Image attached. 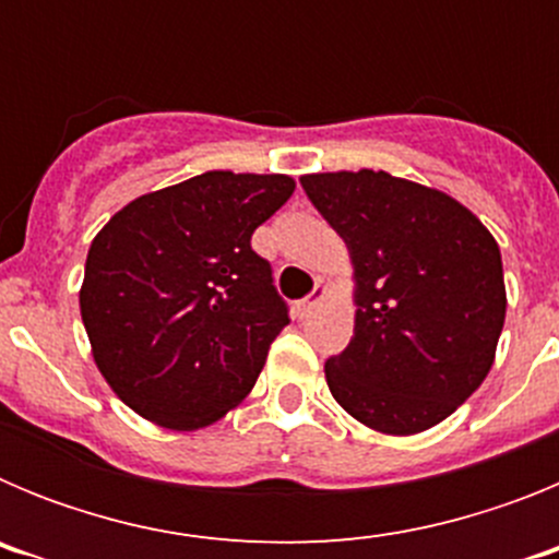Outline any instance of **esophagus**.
Listing matches in <instances>:
<instances>
[{"mask_svg": "<svg viewBox=\"0 0 559 559\" xmlns=\"http://www.w3.org/2000/svg\"><path fill=\"white\" fill-rule=\"evenodd\" d=\"M322 299H324V285L316 283V288L310 290L308 296H305V299H302V302H299V308H296V310H299V316H308L310 310L316 308V305L322 302Z\"/></svg>", "mask_w": 559, "mask_h": 559, "instance_id": "34e87169", "label": "esophagus"}]
</instances>
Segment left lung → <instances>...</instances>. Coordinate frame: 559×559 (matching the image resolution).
Returning a JSON list of instances; mask_svg holds the SVG:
<instances>
[{
  "label": "left lung",
  "mask_w": 559,
  "mask_h": 559,
  "mask_svg": "<svg viewBox=\"0 0 559 559\" xmlns=\"http://www.w3.org/2000/svg\"><path fill=\"white\" fill-rule=\"evenodd\" d=\"M299 181L355 269V333L324 364L330 392L374 431L437 426L496 358L507 316L496 237L445 192L383 170Z\"/></svg>",
  "instance_id": "obj_1"
}]
</instances>
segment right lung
I'll return each instance as SVG.
<instances>
[{
    "mask_svg": "<svg viewBox=\"0 0 559 559\" xmlns=\"http://www.w3.org/2000/svg\"><path fill=\"white\" fill-rule=\"evenodd\" d=\"M210 170L122 206L92 240L81 316L97 369L133 412L195 431L235 408L290 322L251 235L294 192Z\"/></svg>",
    "mask_w": 559,
    "mask_h": 559,
    "instance_id": "add662e5",
    "label": "right lung"
}]
</instances>
